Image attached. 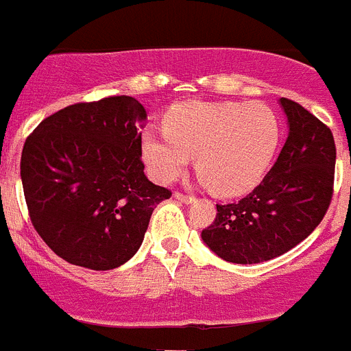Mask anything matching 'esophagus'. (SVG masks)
<instances>
[{"label": "esophagus", "mask_w": 351, "mask_h": 351, "mask_svg": "<svg viewBox=\"0 0 351 351\" xmlns=\"http://www.w3.org/2000/svg\"><path fill=\"white\" fill-rule=\"evenodd\" d=\"M173 198L178 200V202L181 204H193L195 202V197H191V195H182V193H173Z\"/></svg>", "instance_id": "34e87169"}]
</instances>
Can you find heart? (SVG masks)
I'll list each match as a JSON object with an SVG mask.
<instances>
[{
  "mask_svg": "<svg viewBox=\"0 0 351 351\" xmlns=\"http://www.w3.org/2000/svg\"><path fill=\"white\" fill-rule=\"evenodd\" d=\"M165 133H142V158L158 182L178 179L195 156L200 181L214 193L250 191L271 167L281 138L278 114L262 101H182L165 116Z\"/></svg>",
  "mask_w": 351,
  "mask_h": 351,
  "instance_id": "obj_1",
  "label": "heart"
}]
</instances>
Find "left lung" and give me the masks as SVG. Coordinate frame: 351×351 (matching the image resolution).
I'll list each match as a JSON object with an SVG mask.
<instances>
[{
    "mask_svg": "<svg viewBox=\"0 0 351 351\" xmlns=\"http://www.w3.org/2000/svg\"><path fill=\"white\" fill-rule=\"evenodd\" d=\"M288 137L274 167L247 197L216 206L202 241L219 258L260 263L283 255L320 225L332 198V132L302 105L280 98Z\"/></svg>",
    "mask_w": 351,
    "mask_h": 351,
    "instance_id": "8db88e82",
    "label": "left lung"
}]
</instances>
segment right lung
I'll return each mask as SVG.
<instances>
[{
  "label": "right lung",
  "mask_w": 351,
  "mask_h": 351,
  "mask_svg": "<svg viewBox=\"0 0 351 351\" xmlns=\"http://www.w3.org/2000/svg\"><path fill=\"white\" fill-rule=\"evenodd\" d=\"M147 112L132 96L64 107L26 138L21 179L40 237L68 263L110 271L141 247L154 207L170 198L145 178Z\"/></svg>",
  "instance_id": "add662e5"
}]
</instances>
